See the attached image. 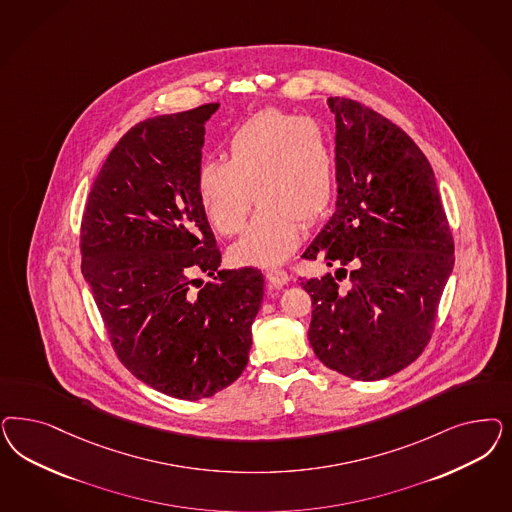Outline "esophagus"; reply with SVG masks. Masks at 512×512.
<instances>
[{
  "mask_svg": "<svg viewBox=\"0 0 512 512\" xmlns=\"http://www.w3.org/2000/svg\"><path fill=\"white\" fill-rule=\"evenodd\" d=\"M265 279L273 288H281V286L288 284V281H290V277H288V273L284 269H269L265 273Z\"/></svg>",
  "mask_w": 512,
  "mask_h": 512,
  "instance_id": "34e87169",
  "label": "esophagus"
}]
</instances>
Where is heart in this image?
Returning <instances> with one entry per match:
<instances>
[{
    "mask_svg": "<svg viewBox=\"0 0 512 512\" xmlns=\"http://www.w3.org/2000/svg\"><path fill=\"white\" fill-rule=\"evenodd\" d=\"M226 149L228 160L207 158L198 167L205 216L215 231L231 237L243 230L256 198L260 207L231 256L239 264H279L299 245L301 222L311 226L330 207V133L309 116L265 109L233 130Z\"/></svg>",
    "mask_w": 512,
    "mask_h": 512,
    "instance_id": "heart-1",
    "label": "heart"
}]
</instances>
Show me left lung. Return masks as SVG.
Listing matches in <instances>:
<instances>
[{"mask_svg":"<svg viewBox=\"0 0 512 512\" xmlns=\"http://www.w3.org/2000/svg\"><path fill=\"white\" fill-rule=\"evenodd\" d=\"M328 105L337 124V209L301 258L343 267L301 281L313 301L309 343L320 362L350 379H386L431 339L454 239L433 169L413 139L360 101ZM347 274L351 284L341 289Z\"/></svg>","mask_w":512,"mask_h":512,"instance_id":"left-lung-1","label":"left lung"}]
</instances>
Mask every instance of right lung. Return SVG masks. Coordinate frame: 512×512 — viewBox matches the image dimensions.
Returning <instances> with one entry per match:
<instances>
[{"label": "right lung", "instance_id": "add662e5", "mask_svg": "<svg viewBox=\"0 0 512 512\" xmlns=\"http://www.w3.org/2000/svg\"><path fill=\"white\" fill-rule=\"evenodd\" d=\"M216 109L154 116L124 133L81 222V269L116 358L154 390L188 401L215 396L245 371L264 297L260 269H218L222 254L199 201L205 122Z\"/></svg>", "mask_w": 512, "mask_h": 512}]
</instances>
